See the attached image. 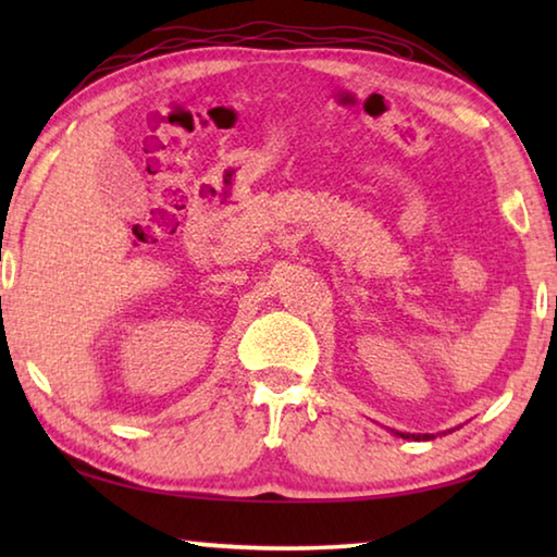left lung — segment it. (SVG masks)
<instances>
[{
  "instance_id": "obj_1",
  "label": "left lung",
  "mask_w": 557,
  "mask_h": 557,
  "mask_svg": "<svg viewBox=\"0 0 557 557\" xmlns=\"http://www.w3.org/2000/svg\"><path fill=\"white\" fill-rule=\"evenodd\" d=\"M400 437H405V440H410V437H414V440H432L430 435H400Z\"/></svg>"
}]
</instances>
